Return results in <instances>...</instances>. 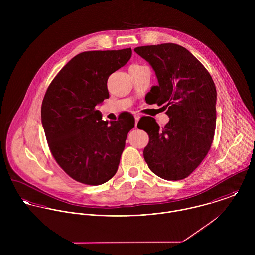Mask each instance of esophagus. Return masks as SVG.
Instances as JSON below:
<instances>
[{
  "label": "esophagus",
  "instance_id": "1",
  "mask_svg": "<svg viewBox=\"0 0 255 255\" xmlns=\"http://www.w3.org/2000/svg\"><path fill=\"white\" fill-rule=\"evenodd\" d=\"M134 119H135V128H136L137 123H138V121H139V119H140V116H139V115H134Z\"/></svg>",
  "mask_w": 255,
  "mask_h": 255
}]
</instances>
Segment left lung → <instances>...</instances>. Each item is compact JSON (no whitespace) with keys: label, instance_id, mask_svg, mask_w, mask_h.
<instances>
[{"label":"left lung","instance_id":"obj_1","mask_svg":"<svg viewBox=\"0 0 255 255\" xmlns=\"http://www.w3.org/2000/svg\"><path fill=\"white\" fill-rule=\"evenodd\" d=\"M134 52L156 73L159 84L152 87V98L158 105L165 104L163 108L168 109L170 118L164 128L151 119L148 128H141L149 135L143 150L145 162L161 179H185L200 165L213 142L217 100L214 81L204 66L178 44L141 46Z\"/></svg>","mask_w":255,"mask_h":255}]
</instances>
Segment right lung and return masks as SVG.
Returning a JSON list of instances; mask_svg holds the SVG:
<instances>
[{
    "label": "right lung",
    "mask_w": 255,
    "mask_h": 255,
    "mask_svg": "<svg viewBox=\"0 0 255 255\" xmlns=\"http://www.w3.org/2000/svg\"><path fill=\"white\" fill-rule=\"evenodd\" d=\"M131 49L82 52L50 83L41 107V120L50 151L58 165L76 182L99 185L118 171L130 115L103 121L96 105L109 98L110 75L124 67Z\"/></svg>",
    "instance_id": "1"
}]
</instances>
